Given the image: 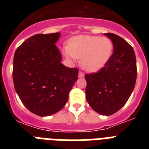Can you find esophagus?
Segmentation results:
<instances>
[{
	"label": "esophagus",
	"mask_w": 149,
	"mask_h": 149,
	"mask_svg": "<svg viewBox=\"0 0 149 149\" xmlns=\"http://www.w3.org/2000/svg\"><path fill=\"white\" fill-rule=\"evenodd\" d=\"M78 77H79V78H82V77H84V73L83 72H81V71H79V75H78Z\"/></svg>",
	"instance_id": "esophagus-1"
}]
</instances>
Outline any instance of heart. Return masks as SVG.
<instances>
[{
    "label": "heart",
    "instance_id": "heart-1",
    "mask_svg": "<svg viewBox=\"0 0 149 149\" xmlns=\"http://www.w3.org/2000/svg\"><path fill=\"white\" fill-rule=\"evenodd\" d=\"M113 49V42L107 37L83 35L71 38L63 52L70 60L80 58L82 67L93 72L104 67L108 62Z\"/></svg>",
    "mask_w": 149,
    "mask_h": 149
}]
</instances>
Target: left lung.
I'll return each instance as SVG.
<instances>
[{
  "mask_svg": "<svg viewBox=\"0 0 149 149\" xmlns=\"http://www.w3.org/2000/svg\"><path fill=\"white\" fill-rule=\"evenodd\" d=\"M113 42V52L99 72L86 74V97L97 113H116L129 99L135 86L136 58L128 43L113 33H105Z\"/></svg>",
  "mask_w": 149,
  "mask_h": 149,
  "instance_id": "left-lung-1",
  "label": "left lung"
}]
</instances>
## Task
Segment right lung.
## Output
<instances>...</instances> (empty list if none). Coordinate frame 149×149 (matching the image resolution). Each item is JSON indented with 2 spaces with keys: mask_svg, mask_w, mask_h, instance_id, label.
<instances>
[{
  "mask_svg": "<svg viewBox=\"0 0 149 149\" xmlns=\"http://www.w3.org/2000/svg\"><path fill=\"white\" fill-rule=\"evenodd\" d=\"M61 34H38L25 40L15 51L13 81L25 107L40 117L52 115L68 101L78 70L61 63L56 43Z\"/></svg>",
  "mask_w": 149,
  "mask_h": 149,
  "instance_id": "1",
  "label": "right lung"
}]
</instances>
